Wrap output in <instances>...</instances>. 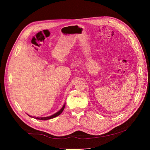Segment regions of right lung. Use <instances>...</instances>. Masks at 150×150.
<instances>
[{"instance_id":"obj_1","label":"right lung","mask_w":150,"mask_h":150,"mask_svg":"<svg viewBox=\"0 0 150 150\" xmlns=\"http://www.w3.org/2000/svg\"><path fill=\"white\" fill-rule=\"evenodd\" d=\"M64 107H65V105L62 106V108L59 110V111L58 112L55 113L54 114H53V115H51V116H49V117H33V118H35L36 119L42 120H46L51 119H53V118H54V117H56L58 116L59 114H61L62 113V112L63 111V110H64ZM29 116H30V115H29ZM30 117H31V116H30Z\"/></svg>"}]
</instances>
